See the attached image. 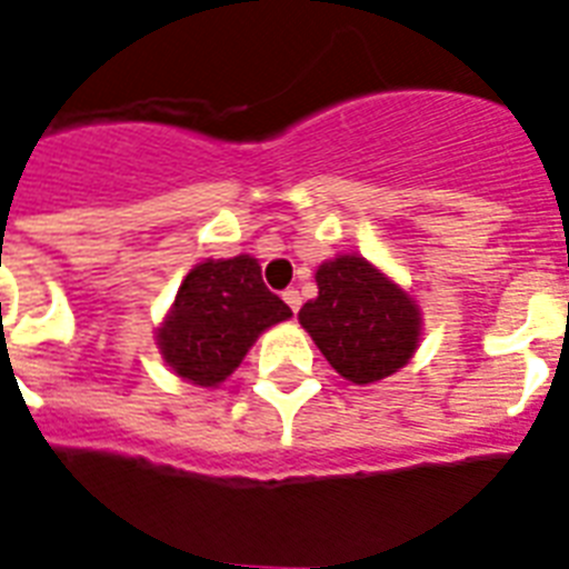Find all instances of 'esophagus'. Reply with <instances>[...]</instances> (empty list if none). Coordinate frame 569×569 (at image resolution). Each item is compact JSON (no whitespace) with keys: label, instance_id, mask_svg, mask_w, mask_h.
Listing matches in <instances>:
<instances>
[{"label":"esophagus","instance_id":"obj_1","mask_svg":"<svg viewBox=\"0 0 569 569\" xmlns=\"http://www.w3.org/2000/svg\"><path fill=\"white\" fill-rule=\"evenodd\" d=\"M283 300H286V303H289V309H292V312H298L300 303H303V300H300V292H298V289H286V292H283Z\"/></svg>","mask_w":569,"mask_h":569}]
</instances>
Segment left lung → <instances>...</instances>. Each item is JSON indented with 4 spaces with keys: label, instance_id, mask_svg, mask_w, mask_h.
I'll return each instance as SVG.
<instances>
[{
    "label": "left lung",
    "instance_id": "8db88e82",
    "mask_svg": "<svg viewBox=\"0 0 569 569\" xmlns=\"http://www.w3.org/2000/svg\"><path fill=\"white\" fill-rule=\"evenodd\" d=\"M318 298L298 312L318 350L352 385H373L413 358L422 312L402 286L358 254H338L315 271Z\"/></svg>",
    "mask_w": 569,
    "mask_h": 569
}]
</instances>
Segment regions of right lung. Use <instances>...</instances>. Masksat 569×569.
<instances>
[{
  "label": "right lung",
  "mask_w": 569,
  "mask_h": 569,
  "mask_svg": "<svg viewBox=\"0 0 569 569\" xmlns=\"http://www.w3.org/2000/svg\"><path fill=\"white\" fill-rule=\"evenodd\" d=\"M286 318L292 309L266 289L254 257L204 260L181 280L156 341L179 379L217 388L242 365L260 332Z\"/></svg>",
  "instance_id": "1"
}]
</instances>
